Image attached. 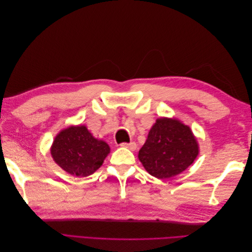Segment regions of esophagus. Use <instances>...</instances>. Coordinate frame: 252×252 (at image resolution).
Instances as JSON below:
<instances>
[{
    "mask_svg": "<svg viewBox=\"0 0 252 252\" xmlns=\"http://www.w3.org/2000/svg\"><path fill=\"white\" fill-rule=\"evenodd\" d=\"M121 146H122V147H125V148H128L129 150H131V151H133V150L136 149V144H135L134 142L123 143V144H121Z\"/></svg>",
    "mask_w": 252,
    "mask_h": 252,
    "instance_id": "34e87169",
    "label": "esophagus"
}]
</instances>
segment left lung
Returning <instances> with one entry per match:
<instances>
[{
  "label": "left lung",
  "instance_id": "left-lung-1",
  "mask_svg": "<svg viewBox=\"0 0 252 252\" xmlns=\"http://www.w3.org/2000/svg\"><path fill=\"white\" fill-rule=\"evenodd\" d=\"M199 154V143L191 128L177 118L161 117L150 128L139 159L149 174L163 180L186 170Z\"/></svg>",
  "mask_w": 252,
  "mask_h": 252
}]
</instances>
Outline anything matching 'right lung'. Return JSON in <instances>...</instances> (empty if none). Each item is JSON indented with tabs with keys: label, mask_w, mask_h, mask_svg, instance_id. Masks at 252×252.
<instances>
[{
	"label": "right lung",
	"mask_w": 252,
	"mask_h": 252,
	"mask_svg": "<svg viewBox=\"0 0 252 252\" xmlns=\"http://www.w3.org/2000/svg\"><path fill=\"white\" fill-rule=\"evenodd\" d=\"M109 145L93 135L85 125L62 129L52 142L50 154L55 163L74 177L94 173L109 155Z\"/></svg>",
	"instance_id": "add662e5"
}]
</instances>
